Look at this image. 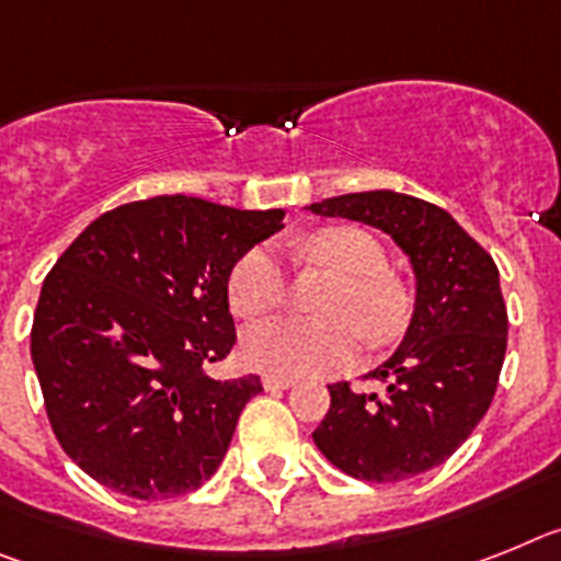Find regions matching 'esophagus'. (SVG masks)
Here are the masks:
<instances>
[{
  "label": "esophagus",
  "instance_id": "34e87169",
  "mask_svg": "<svg viewBox=\"0 0 561 561\" xmlns=\"http://www.w3.org/2000/svg\"><path fill=\"white\" fill-rule=\"evenodd\" d=\"M262 383H265V389H271V392H274V389H287V387H294V378H290V375H265V378H262Z\"/></svg>",
  "mask_w": 561,
  "mask_h": 561
}]
</instances>
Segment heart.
Returning a JSON list of instances; mask_svg holds the SVG:
<instances>
[{
	"instance_id": "obj_1",
	"label": "heart",
	"mask_w": 561,
	"mask_h": 561,
	"mask_svg": "<svg viewBox=\"0 0 561 561\" xmlns=\"http://www.w3.org/2000/svg\"><path fill=\"white\" fill-rule=\"evenodd\" d=\"M301 265L335 276L319 301L324 319H271L242 339V355L267 375H321L353 362L358 335L383 347L403 333L409 294L387 271V251L358 226H324L296 251ZM287 279L271 248H251L233 262L226 279L228 308L240 319H260L285 301Z\"/></svg>"
}]
</instances>
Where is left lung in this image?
<instances>
[{
	"instance_id": "left-lung-1",
	"label": "left lung",
	"mask_w": 561,
	"mask_h": 561,
	"mask_svg": "<svg viewBox=\"0 0 561 561\" xmlns=\"http://www.w3.org/2000/svg\"><path fill=\"white\" fill-rule=\"evenodd\" d=\"M387 231L417 276L401 347L364 381L383 396L330 383L313 440L335 469L367 483H401L449 460L489 412L508 344V310L491 253L435 203L358 192L310 206Z\"/></svg>"
}]
</instances>
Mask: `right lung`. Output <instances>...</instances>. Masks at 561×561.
Returning a JSON list of instances; mask_svg holds the SVG:
<instances>
[{
  "label": "right lung",
  "instance_id": "right-lung-1",
  "mask_svg": "<svg viewBox=\"0 0 561 561\" xmlns=\"http://www.w3.org/2000/svg\"><path fill=\"white\" fill-rule=\"evenodd\" d=\"M282 220L163 194L101 214L58 256L31 355L53 435L92 480L169 500L217 471L262 392L260 375H208L237 344L228 271Z\"/></svg>",
  "mask_w": 561,
  "mask_h": 561
}]
</instances>
